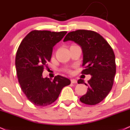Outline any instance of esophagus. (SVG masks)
Here are the masks:
<instances>
[{
	"instance_id": "esophagus-1",
	"label": "esophagus",
	"mask_w": 130,
	"mask_h": 130,
	"mask_svg": "<svg viewBox=\"0 0 130 130\" xmlns=\"http://www.w3.org/2000/svg\"><path fill=\"white\" fill-rule=\"evenodd\" d=\"M71 82L72 83V84H76V83H77V80L74 79H71Z\"/></svg>"
}]
</instances>
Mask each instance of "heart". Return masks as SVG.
<instances>
[{
	"label": "heart",
	"instance_id": "obj_1",
	"mask_svg": "<svg viewBox=\"0 0 130 130\" xmlns=\"http://www.w3.org/2000/svg\"><path fill=\"white\" fill-rule=\"evenodd\" d=\"M68 72H71V71H70V70H68Z\"/></svg>",
	"mask_w": 130,
	"mask_h": 130
}]
</instances>
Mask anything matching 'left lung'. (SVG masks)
Returning <instances> with one entry per match:
<instances>
[{
	"label": "left lung",
	"mask_w": 130,
	"mask_h": 130,
	"mask_svg": "<svg viewBox=\"0 0 130 130\" xmlns=\"http://www.w3.org/2000/svg\"><path fill=\"white\" fill-rule=\"evenodd\" d=\"M74 41L81 46L83 52L82 74H90L91 78L85 84L82 79L78 84H85L88 90L80 98V102L93 105L102 101L111 90L116 67L115 55L107 40L93 31L78 29L68 32L63 39Z\"/></svg>",
	"instance_id": "obj_1"
}]
</instances>
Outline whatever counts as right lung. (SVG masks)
<instances>
[{
    "mask_svg": "<svg viewBox=\"0 0 130 130\" xmlns=\"http://www.w3.org/2000/svg\"><path fill=\"white\" fill-rule=\"evenodd\" d=\"M67 32L32 31L19 46L15 62L18 80L27 99L35 105L51 104L58 98L62 88L71 83L70 79L59 75L53 80L42 76L44 67L51 60L53 46Z\"/></svg>",
    "mask_w": 130,
    "mask_h": 130,
    "instance_id": "obj_1",
    "label": "right lung"
}]
</instances>
